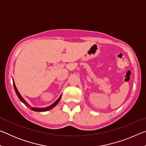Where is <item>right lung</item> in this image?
I'll use <instances>...</instances> for the list:
<instances>
[{
  "label": "right lung",
  "instance_id": "right-lung-1",
  "mask_svg": "<svg viewBox=\"0 0 146 146\" xmlns=\"http://www.w3.org/2000/svg\"><path fill=\"white\" fill-rule=\"evenodd\" d=\"M13 86H14V89H15V92H16L17 95L18 96V97H19V99H20V100H21V102H23V103H24V104H25L26 106H28V107H29V108H30L31 110L35 111L42 112V111H49V110H51V109H52V108H53L54 107H55V106L56 104H57L59 102V101H60V98H61V97H62V95H60V97L58 98V99L57 100H56V102H54L52 105L49 106H48V107H47V108H33V107H31V106H29V105L26 102L25 100H24V98L21 97V95H20L19 92V91H18V90H17V88H16L15 84H14V81H13Z\"/></svg>",
  "mask_w": 146,
  "mask_h": 146
}]
</instances>
